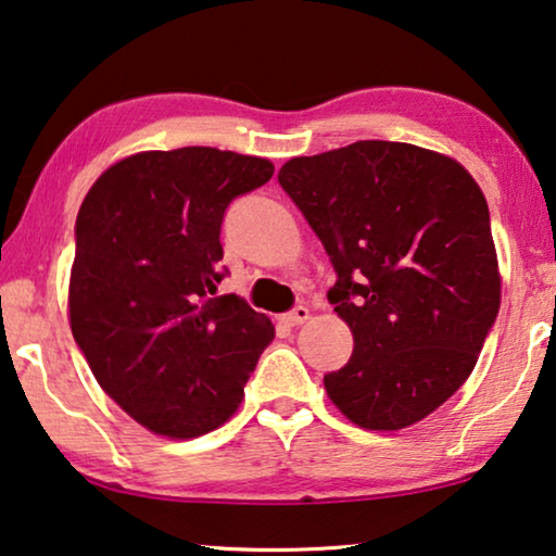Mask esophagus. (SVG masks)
<instances>
[{"mask_svg": "<svg viewBox=\"0 0 556 556\" xmlns=\"http://www.w3.org/2000/svg\"><path fill=\"white\" fill-rule=\"evenodd\" d=\"M311 318V311L305 308V305H295L293 311H288V313H283V324L286 326H301V324H305V320Z\"/></svg>", "mask_w": 556, "mask_h": 556, "instance_id": "1", "label": "esophagus"}]
</instances>
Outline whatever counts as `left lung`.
Returning <instances> with one entry per match:
<instances>
[{"mask_svg":"<svg viewBox=\"0 0 556 556\" xmlns=\"http://www.w3.org/2000/svg\"><path fill=\"white\" fill-rule=\"evenodd\" d=\"M278 182L336 268L349 364L324 376L361 429H406L452 399L492 331L502 276L477 180L441 152L358 140L293 157Z\"/></svg>","mask_w":556,"mask_h":556,"instance_id":"left-lung-1","label":"left lung"}]
</instances>
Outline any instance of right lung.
Masks as SVG:
<instances>
[{
	"mask_svg": "<svg viewBox=\"0 0 556 556\" xmlns=\"http://www.w3.org/2000/svg\"><path fill=\"white\" fill-rule=\"evenodd\" d=\"M273 163L218 148L138 152L83 200L70 326L102 391L157 437L195 439L238 412L276 328L218 295L228 205Z\"/></svg>",
	"mask_w": 556,
	"mask_h": 556,
	"instance_id": "obj_1",
	"label": "right lung"
}]
</instances>
